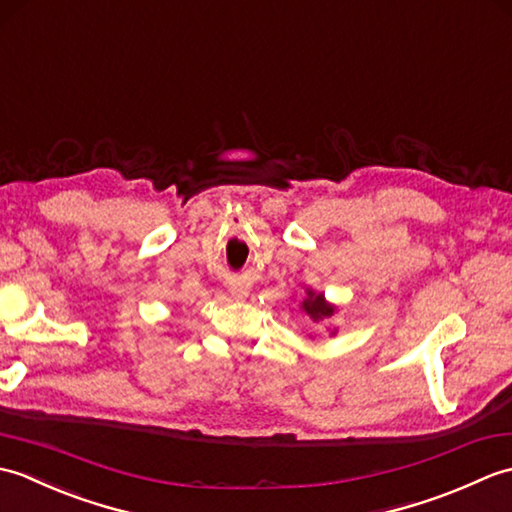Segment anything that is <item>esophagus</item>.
Here are the masks:
<instances>
[{
    "label": "esophagus",
    "mask_w": 512,
    "mask_h": 512,
    "mask_svg": "<svg viewBox=\"0 0 512 512\" xmlns=\"http://www.w3.org/2000/svg\"><path fill=\"white\" fill-rule=\"evenodd\" d=\"M228 292H231V297L233 299H246V295H248V284H244V281H231V284H228Z\"/></svg>",
    "instance_id": "34e87169"
}]
</instances>
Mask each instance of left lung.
<instances>
[{"mask_svg":"<svg viewBox=\"0 0 512 512\" xmlns=\"http://www.w3.org/2000/svg\"><path fill=\"white\" fill-rule=\"evenodd\" d=\"M301 310L308 314V317L319 323L323 319H330L332 314L336 312V306H332V303L325 301V295L323 292H314V290H306V297H303L301 301ZM332 334H336V330H332Z\"/></svg>","mask_w":512,"mask_h":512,"instance_id":"obj_1","label":"left lung"}]
</instances>
